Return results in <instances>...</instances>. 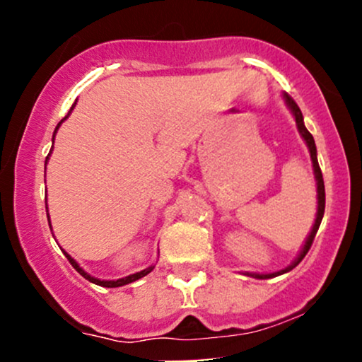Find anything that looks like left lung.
Instances as JSON below:
<instances>
[{
    "label": "left lung",
    "mask_w": 362,
    "mask_h": 362,
    "mask_svg": "<svg viewBox=\"0 0 362 362\" xmlns=\"http://www.w3.org/2000/svg\"><path fill=\"white\" fill-rule=\"evenodd\" d=\"M284 98H286V103L289 105V109L293 110L294 117H296V124H298V129H300L301 136L305 138L306 144H308L310 148V155H311V161H313V170H315V178H317V192H318V213H317V219H315V224H313V230H311V233L308 236V240H306L305 247H303V250L300 253V257H298L296 260L293 262V265H289L288 269H284V271L281 272H274V274H248V276L252 277H257V279H269V277H276V276H281V274L284 272H289L291 269L296 267L300 262L305 259V255L308 253V250L311 248V243H313L315 240V235H317L318 228H320V223H322V218H323V213H325V185H323V177H322V170H320V165H318V160H317V146H315V139L313 136L310 134L308 129L305 127V122H303V114L300 110V107H298V103L293 100V97H289L288 93H284Z\"/></svg>",
    "instance_id": "left-lung-1"
}]
</instances>
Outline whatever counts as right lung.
I'll list each match as a JSON object with an SVG mask.
<instances>
[{"label": "right lung", "instance_id": "1", "mask_svg": "<svg viewBox=\"0 0 362 362\" xmlns=\"http://www.w3.org/2000/svg\"><path fill=\"white\" fill-rule=\"evenodd\" d=\"M73 107H74V103H73ZM73 107H71V110H73ZM69 110V112H71ZM69 112H68V115H69ZM68 115H66V117H68ZM64 117V119H66ZM62 119V120H64ZM61 120V122H62ZM61 122L57 124V127L61 126ZM57 127H56V131H57ZM56 131H54V134H56ZM64 255L68 257V260H69V264L73 265L74 269H76L78 272L81 274L83 277H85V279H88L90 282H93V284H98V286H103V288H119V286H124V284H129V282H134V281H138V279H141V277H144V276H148L149 272L153 271V267H149V269H144V271H141V272H138V274H132V276H127V277H124V279H117V281H100V279H95V277H91V276H88V274H86L85 271H83V269L80 267V265L76 264V262H74L71 257L68 255V253L64 252Z\"/></svg>", "mask_w": 362, "mask_h": 362}]
</instances>
